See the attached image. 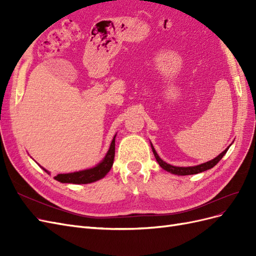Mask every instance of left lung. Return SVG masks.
<instances>
[{
	"label": "left lung",
	"mask_w": 256,
	"mask_h": 256,
	"mask_svg": "<svg viewBox=\"0 0 256 256\" xmlns=\"http://www.w3.org/2000/svg\"><path fill=\"white\" fill-rule=\"evenodd\" d=\"M150 146H152V152H154V158H156V160H157V162H158V164L164 168V170H166V172H168V173H172V174H175V175H192V174H198V173H202V172H204V171H207V170H209V168H214L216 164H218V162L222 159V157L224 156V154H226V152H228V150L230 148V146L228 147L226 150H224L219 156H216V158H214L212 160H210V161H207V162H205V164H198V166H172V164H166V161H164L162 160L159 156H158V154H157V152L154 150V146H152V144L150 143Z\"/></svg>",
	"instance_id": "obj_1"
}]
</instances>
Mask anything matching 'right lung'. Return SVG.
<instances>
[{
	"label": "right lung",
	"mask_w": 256,
	"mask_h": 256,
	"mask_svg": "<svg viewBox=\"0 0 256 256\" xmlns=\"http://www.w3.org/2000/svg\"><path fill=\"white\" fill-rule=\"evenodd\" d=\"M115 136H114L113 140L110 144L109 150L106 152L104 158L99 162L98 164L95 166H92L90 168L86 170H82V171L79 172H74V173H66V174H58L56 176H54V180L63 182V184H90L97 182L99 180L104 178L109 171L111 170L113 166V161H114V156H115ZM46 173L50 174L49 171L40 166Z\"/></svg>",
	"instance_id": "1"
}]
</instances>
